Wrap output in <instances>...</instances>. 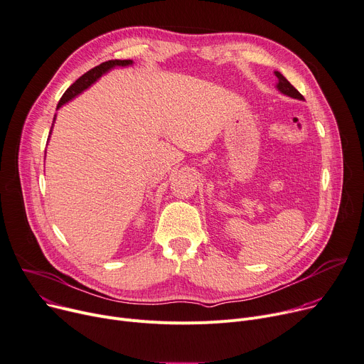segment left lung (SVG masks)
I'll return each instance as SVG.
<instances>
[{
  "mask_svg": "<svg viewBox=\"0 0 364 364\" xmlns=\"http://www.w3.org/2000/svg\"><path fill=\"white\" fill-rule=\"evenodd\" d=\"M275 76H277V79H278V82H277V89L282 93V95H287V96H289V98H293V100H300V101H304V98H303V95L291 85L289 83L279 71H275Z\"/></svg>",
  "mask_w": 364,
  "mask_h": 364,
  "instance_id": "left-lung-1",
  "label": "left lung"
}]
</instances>
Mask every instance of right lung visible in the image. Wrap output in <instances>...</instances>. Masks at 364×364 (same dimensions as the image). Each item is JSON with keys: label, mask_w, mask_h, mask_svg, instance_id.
<instances>
[{"label": "right lung", "mask_w": 364, "mask_h": 364, "mask_svg": "<svg viewBox=\"0 0 364 364\" xmlns=\"http://www.w3.org/2000/svg\"><path fill=\"white\" fill-rule=\"evenodd\" d=\"M132 64H133V60H109V61H105V63H102L100 65L93 67L92 70L85 73L82 77H79L75 83H73L64 92V95L61 96V100H60V102L57 105V109H60L64 104L75 100L76 96H79L82 92L89 89L93 83L98 82L104 75H107V73L111 71L112 68H115V67H129ZM55 118H57V115H54L53 123H55ZM53 127H54V124H53ZM53 127H51V132H50V137H51V133H53ZM48 140H50V139H48Z\"/></svg>", "instance_id": "right-lung-1"}]
</instances>
